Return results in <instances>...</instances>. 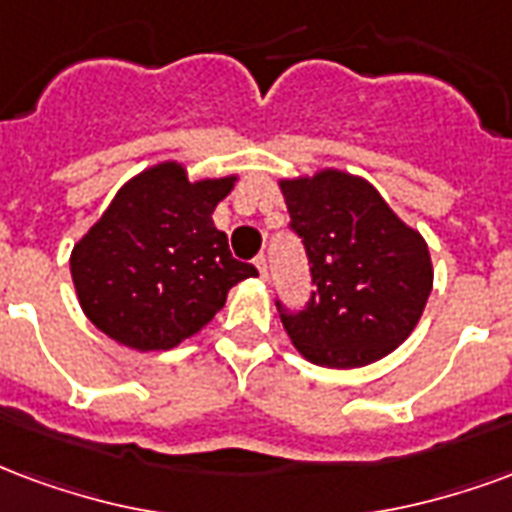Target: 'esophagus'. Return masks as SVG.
<instances>
[{
    "instance_id": "1",
    "label": "esophagus",
    "mask_w": 512,
    "mask_h": 512,
    "mask_svg": "<svg viewBox=\"0 0 512 512\" xmlns=\"http://www.w3.org/2000/svg\"><path fill=\"white\" fill-rule=\"evenodd\" d=\"M256 270H259L261 278H267L270 267H267V256H264V253H261V256H256Z\"/></svg>"
}]
</instances>
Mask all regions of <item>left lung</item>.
I'll return each instance as SVG.
<instances>
[{
  "label": "left lung",
  "mask_w": 512,
  "mask_h": 512,
  "mask_svg": "<svg viewBox=\"0 0 512 512\" xmlns=\"http://www.w3.org/2000/svg\"><path fill=\"white\" fill-rule=\"evenodd\" d=\"M281 193L316 286L302 311L278 302L297 352L324 368L382 360L412 335L434 286L423 234L346 171L281 179Z\"/></svg>",
  "instance_id": "obj_1"
}]
</instances>
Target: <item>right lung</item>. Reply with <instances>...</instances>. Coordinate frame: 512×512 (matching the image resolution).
I'll return each mask as SVG.
<instances>
[{"label": "right lung", "instance_id": "right-lung-1", "mask_svg": "<svg viewBox=\"0 0 512 512\" xmlns=\"http://www.w3.org/2000/svg\"><path fill=\"white\" fill-rule=\"evenodd\" d=\"M234 182H190L182 163L166 160L117 190L70 253L81 311L100 333L136 352H166L212 322L231 286L259 275L212 223Z\"/></svg>", "mask_w": 512, "mask_h": 512}]
</instances>
